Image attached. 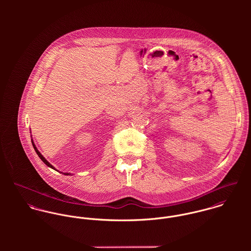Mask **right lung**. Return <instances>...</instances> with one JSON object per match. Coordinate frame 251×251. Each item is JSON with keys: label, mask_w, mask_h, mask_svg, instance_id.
I'll use <instances>...</instances> for the list:
<instances>
[{"label": "right lung", "mask_w": 251, "mask_h": 251, "mask_svg": "<svg viewBox=\"0 0 251 251\" xmlns=\"http://www.w3.org/2000/svg\"><path fill=\"white\" fill-rule=\"evenodd\" d=\"M32 144H33V146H34V149H35V151H36V154L39 156V158H40V159H41V160H42V161H43V162H44V163H45V164H46L48 167H50V168H52V169L56 170V169H55V167H54L53 165H51V164H50V163H49V162H48V161H47V160L44 158V156H43V155H42V154H41V153L38 151V150L36 149V145H35V143H34L33 139H32ZM57 171H58V170H57ZM63 174H64V175H70V173H63Z\"/></svg>", "instance_id": "obj_1"}]
</instances>
